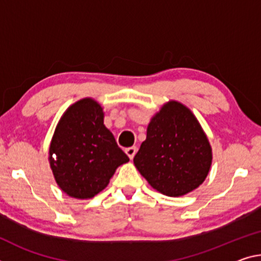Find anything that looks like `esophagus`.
Wrapping results in <instances>:
<instances>
[{
	"label": "esophagus",
	"mask_w": 261,
	"mask_h": 261,
	"mask_svg": "<svg viewBox=\"0 0 261 261\" xmlns=\"http://www.w3.org/2000/svg\"><path fill=\"white\" fill-rule=\"evenodd\" d=\"M136 152H137V147L136 146H132V147H127L125 150V153L127 154V156H129L130 159H134V156L136 154Z\"/></svg>",
	"instance_id": "esophagus-1"
}]
</instances>
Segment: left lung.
Instances as JSON below:
<instances>
[{"label": "left lung", "instance_id": "left-lung-1", "mask_svg": "<svg viewBox=\"0 0 261 261\" xmlns=\"http://www.w3.org/2000/svg\"><path fill=\"white\" fill-rule=\"evenodd\" d=\"M212 159V147L195 116L172 101L151 119L134 163L153 188L181 196L203 182Z\"/></svg>", "mask_w": 261, "mask_h": 261}]
</instances>
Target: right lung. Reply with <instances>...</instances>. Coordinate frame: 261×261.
Wrapping results in <instances>:
<instances>
[{
  "label": "right lung",
  "instance_id": "1",
  "mask_svg": "<svg viewBox=\"0 0 261 261\" xmlns=\"http://www.w3.org/2000/svg\"><path fill=\"white\" fill-rule=\"evenodd\" d=\"M129 161L103 124L101 106L77 101L58 123L49 146V165L61 190L75 198H92L109 184L116 168Z\"/></svg>",
  "mask_w": 261,
  "mask_h": 261
}]
</instances>
